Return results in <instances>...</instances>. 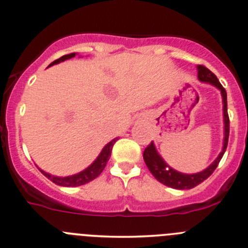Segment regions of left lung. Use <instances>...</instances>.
<instances>
[{
    "label": "left lung",
    "instance_id": "8db88e82",
    "mask_svg": "<svg viewBox=\"0 0 248 248\" xmlns=\"http://www.w3.org/2000/svg\"><path fill=\"white\" fill-rule=\"evenodd\" d=\"M198 78L201 81L209 82V84L214 85L217 89L221 90L222 97H223V114H224V142H223V150L219 154V156L215 159L214 163L210 167H207L204 171L198 172V174H182L174 169H171L166 162L162 159V157L157 154L156 149H155L154 142L149 144L146 149L144 150V161L146 163L147 168L151 171V174L162 182L166 186L171 187V188L176 189H191L193 187L198 186L202 184L204 180H206L215 169L218 166L219 161L223 157L224 152H226L227 146H228V138H229V116H228V109H227V92L224 87L222 86L221 82L218 81L217 77L212 73L210 69L206 67L199 64L198 66Z\"/></svg>",
    "mask_w": 248,
    "mask_h": 248
}]
</instances>
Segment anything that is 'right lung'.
<instances>
[{
  "mask_svg": "<svg viewBox=\"0 0 248 248\" xmlns=\"http://www.w3.org/2000/svg\"><path fill=\"white\" fill-rule=\"evenodd\" d=\"M74 56H76V52H73V54H69V55H64V56L60 57V59L55 60L52 63H50V66L60 63V62L64 61V60L72 59V57H74ZM116 140L117 139H112L111 141L108 142V144L103 147V150H102V152L99 154V156L97 157L96 161H94L93 163L89 167V168H86L85 170L79 172V174L72 175V176L59 177V176H54V175H50L46 171L41 170L42 174H43L46 177H47L50 181H52L54 184L59 185V186L77 187V186H81V185L87 184V182H90V181H92V180L96 179V177L98 176L102 171H103V169L106 168L107 162L109 161L110 155H111L112 146H114V144L116 142Z\"/></svg>",
  "mask_w": 248,
  "mask_h": 248,
  "instance_id": "obj_1",
  "label": "right lung"
}]
</instances>
